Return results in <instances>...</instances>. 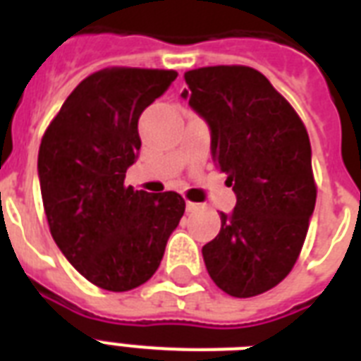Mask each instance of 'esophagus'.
<instances>
[{"instance_id": "esophagus-1", "label": "esophagus", "mask_w": 361, "mask_h": 361, "mask_svg": "<svg viewBox=\"0 0 361 361\" xmlns=\"http://www.w3.org/2000/svg\"><path fill=\"white\" fill-rule=\"evenodd\" d=\"M187 214H198L202 209V204H195V202H187L185 204Z\"/></svg>"}]
</instances>
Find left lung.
<instances>
[{"mask_svg":"<svg viewBox=\"0 0 361 361\" xmlns=\"http://www.w3.org/2000/svg\"><path fill=\"white\" fill-rule=\"evenodd\" d=\"M181 97L212 135V157L236 195L221 231L202 247L221 290L251 298L296 264L317 202L311 144L302 120L262 73L243 65L187 71Z\"/></svg>","mask_w":361,"mask_h":361,"instance_id":"8db88e82","label":"left lung"}]
</instances>
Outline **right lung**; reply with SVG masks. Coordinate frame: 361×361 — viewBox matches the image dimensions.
<instances>
[{
    "instance_id": "right-lung-1",
    "label": "right lung",
    "mask_w": 361,
    "mask_h": 361,
    "mask_svg": "<svg viewBox=\"0 0 361 361\" xmlns=\"http://www.w3.org/2000/svg\"><path fill=\"white\" fill-rule=\"evenodd\" d=\"M176 71L112 67L75 87L39 147V183L50 234L90 283L125 292L157 271L185 212L174 191L125 187L138 159L140 114Z\"/></svg>"
}]
</instances>
